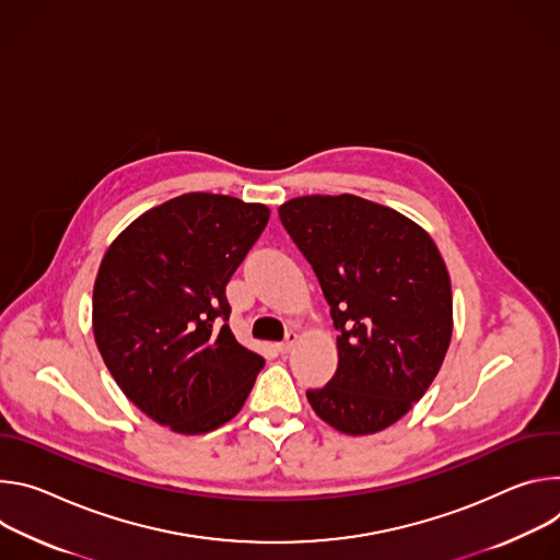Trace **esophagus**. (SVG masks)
<instances>
[{
    "label": "esophagus",
    "instance_id": "obj_1",
    "mask_svg": "<svg viewBox=\"0 0 560 560\" xmlns=\"http://www.w3.org/2000/svg\"><path fill=\"white\" fill-rule=\"evenodd\" d=\"M295 342H298V334H295V331H289V334H287V338L278 345L280 353H289V351L295 347Z\"/></svg>",
    "mask_w": 560,
    "mask_h": 560
}]
</instances>
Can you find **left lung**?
Instances as JSON below:
<instances>
[{
  "mask_svg": "<svg viewBox=\"0 0 560 560\" xmlns=\"http://www.w3.org/2000/svg\"><path fill=\"white\" fill-rule=\"evenodd\" d=\"M312 265L338 331V369L308 389L349 436L400 420L436 378L452 340V282L439 246L402 213L358 196H302L278 209Z\"/></svg>",
  "mask_w": 560,
  "mask_h": 560,
  "instance_id": "left-lung-1",
  "label": "left lung"
}]
</instances>
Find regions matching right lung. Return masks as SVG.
<instances>
[{"label": "right lung", "instance_id": "right-lung-1", "mask_svg": "<svg viewBox=\"0 0 560 560\" xmlns=\"http://www.w3.org/2000/svg\"><path fill=\"white\" fill-rule=\"evenodd\" d=\"M269 213L184 194L131 222L100 265L93 334L104 364L138 409L177 433L229 422L265 366L229 329L226 284Z\"/></svg>", "mask_w": 560, "mask_h": 560}]
</instances>
